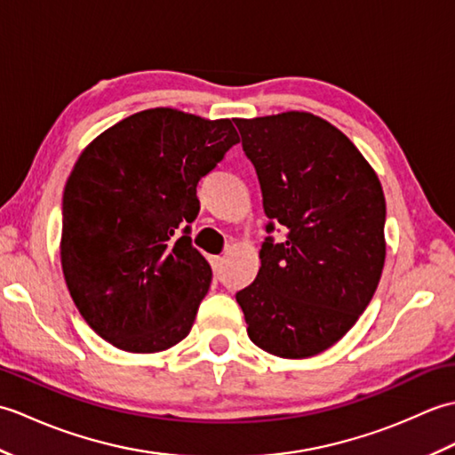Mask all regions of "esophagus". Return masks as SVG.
<instances>
[{
  "mask_svg": "<svg viewBox=\"0 0 455 455\" xmlns=\"http://www.w3.org/2000/svg\"><path fill=\"white\" fill-rule=\"evenodd\" d=\"M222 264H225V258H222V256H212L211 258V266H212V272H215V275H220Z\"/></svg>",
  "mask_w": 455,
  "mask_h": 455,
  "instance_id": "34e87169",
  "label": "esophagus"
}]
</instances>
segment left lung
<instances>
[{
  "label": "left lung",
  "mask_w": 455,
  "mask_h": 455,
  "mask_svg": "<svg viewBox=\"0 0 455 455\" xmlns=\"http://www.w3.org/2000/svg\"><path fill=\"white\" fill-rule=\"evenodd\" d=\"M266 217L287 228L236 301L258 347L305 360L334 346L370 305L385 264V196L355 144L307 111L235 119Z\"/></svg>",
  "instance_id": "8db88e82"
}]
</instances>
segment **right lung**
I'll return each mask as SVG.
<instances>
[{
	"label": "right lung",
	"mask_w": 455,
	"mask_h": 455,
	"mask_svg": "<svg viewBox=\"0 0 455 455\" xmlns=\"http://www.w3.org/2000/svg\"><path fill=\"white\" fill-rule=\"evenodd\" d=\"M240 142L230 119L144 109L95 137L62 199V272L84 321L132 354L181 342L212 272L189 227L197 183Z\"/></svg>",
	"instance_id": "obj_1"
}]
</instances>
